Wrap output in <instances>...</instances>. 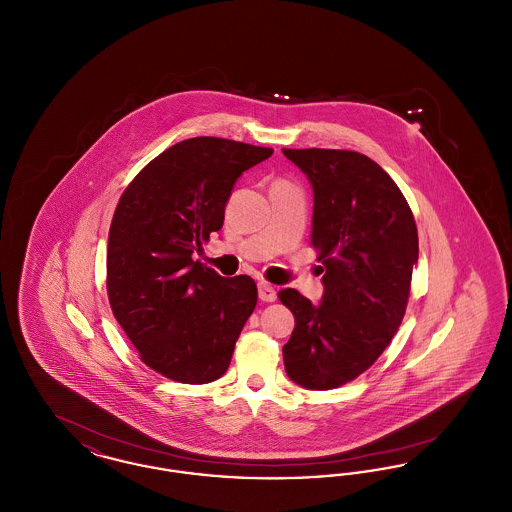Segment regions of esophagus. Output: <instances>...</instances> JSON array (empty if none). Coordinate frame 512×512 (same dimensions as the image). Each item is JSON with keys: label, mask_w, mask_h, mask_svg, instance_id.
I'll use <instances>...</instances> for the list:
<instances>
[{"label": "esophagus", "mask_w": 512, "mask_h": 512, "mask_svg": "<svg viewBox=\"0 0 512 512\" xmlns=\"http://www.w3.org/2000/svg\"><path fill=\"white\" fill-rule=\"evenodd\" d=\"M259 297H261V301L272 303V301H276V290L267 282H259Z\"/></svg>", "instance_id": "obj_1"}]
</instances>
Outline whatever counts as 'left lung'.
Masks as SVG:
<instances>
[{
	"mask_svg": "<svg viewBox=\"0 0 512 512\" xmlns=\"http://www.w3.org/2000/svg\"><path fill=\"white\" fill-rule=\"evenodd\" d=\"M282 151L313 186L311 244L324 272L318 305L293 288L278 293L295 317L284 366L301 388L334 390L374 365L405 317L416 222L390 174L363 153Z\"/></svg>",
	"mask_w": 512,
	"mask_h": 512,
	"instance_id": "obj_1",
	"label": "left lung"
}]
</instances>
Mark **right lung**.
Instances as JSON below:
<instances>
[{"mask_svg":"<svg viewBox=\"0 0 512 512\" xmlns=\"http://www.w3.org/2000/svg\"><path fill=\"white\" fill-rule=\"evenodd\" d=\"M270 155V147L190 138L122 192L109 228L107 295L140 359L165 378L207 384L228 370L257 286L245 274L222 278L192 255L222 228L242 172Z\"/></svg>","mask_w":512,"mask_h":512,"instance_id":"obj_1","label":"right lung"}]
</instances>
